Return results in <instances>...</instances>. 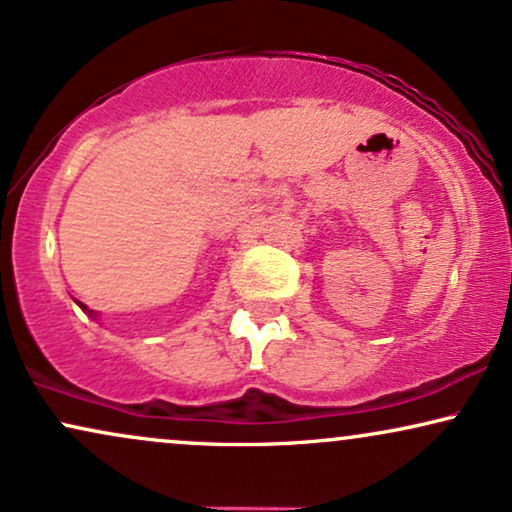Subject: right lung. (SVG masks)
<instances>
[{
	"label": "right lung",
	"mask_w": 512,
	"mask_h": 512,
	"mask_svg": "<svg viewBox=\"0 0 512 512\" xmlns=\"http://www.w3.org/2000/svg\"><path fill=\"white\" fill-rule=\"evenodd\" d=\"M80 306H82V304H80ZM82 308H85V306H82ZM90 313H92V311H90Z\"/></svg>",
	"instance_id": "right-lung-1"
}]
</instances>
